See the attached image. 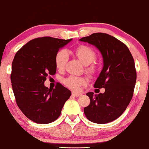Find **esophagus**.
<instances>
[{"label":"esophagus","instance_id":"34e87169","mask_svg":"<svg viewBox=\"0 0 149 149\" xmlns=\"http://www.w3.org/2000/svg\"><path fill=\"white\" fill-rule=\"evenodd\" d=\"M72 95H73V96H75V97H79V96H81V95H82V94H81V93H79L72 92Z\"/></svg>","mask_w":149,"mask_h":149}]
</instances>
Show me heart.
<instances>
[{
    "label": "heart",
    "instance_id": "1",
    "mask_svg": "<svg viewBox=\"0 0 149 149\" xmlns=\"http://www.w3.org/2000/svg\"><path fill=\"white\" fill-rule=\"evenodd\" d=\"M76 56L79 59V60L83 64L87 66L86 71L89 74L93 75L95 72V66L94 65L89 66L91 62L95 59L96 54L94 50L90 47L87 45L79 46L74 51ZM69 56L68 53L65 49H61L58 52L55 56V66L57 70H63L65 68L67 62H68ZM63 83L69 89L72 90L78 91L81 86L85 85V81L84 79L80 78L78 77L70 76L63 80Z\"/></svg>",
    "mask_w": 149,
    "mask_h": 149
}]
</instances>
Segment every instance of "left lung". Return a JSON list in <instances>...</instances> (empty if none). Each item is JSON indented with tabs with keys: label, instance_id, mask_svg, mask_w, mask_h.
<instances>
[{
	"label": "left lung",
	"instance_id": "obj_1",
	"mask_svg": "<svg viewBox=\"0 0 149 149\" xmlns=\"http://www.w3.org/2000/svg\"><path fill=\"white\" fill-rule=\"evenodd\" d=\"M79 40L94 45L103 58V68L94 83L104 93H86L90 99L84 113L89 121L104 124L117 119L132 98L136 81L134 58L125 44L105 33H93Z\"/></svg>",
	"mask_w": 149,
	"mask_h": 149
}]
</instances>
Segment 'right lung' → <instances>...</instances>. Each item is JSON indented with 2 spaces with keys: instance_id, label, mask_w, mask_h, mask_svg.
<instances>
[{
  "instance_id": "add662e5",
  "label": "right lung",
  "mask_w": 149,
  "mask_h": 149,
  "mask_svg": "<svg viewBox=\"0 0 149 149\" xmlns=\"http://www.w3.org/2000/svg\"><path fill=\"white\" fill-rule=\"evenodd\" d=\"M71 40L49 36L34 38L14 57L11 81L16 103L24 115L35 123L56 121L71 95V91L60 83L55 89L44 85L48 75L56 72V54Z\"/></svg>"
}]
</instances>
